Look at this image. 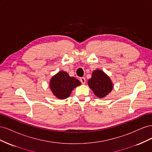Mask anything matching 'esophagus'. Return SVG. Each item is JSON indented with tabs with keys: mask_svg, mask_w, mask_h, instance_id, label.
<instances>
[{
	"mask_svg": "<svg viewBox=\"0 0 152 152\" xmlns=\"http://www.w3.org/2000/svg\"><path fill=\"white\" fill-rule=\"evenodd\" d=\"M80 81L81 82L82 84H84L86 83V79H85V78H84V77H81L80 79Z\"/></svg>",
	"mask_w": 152,
	"mask_h": 152,
	"instance_id": "34e87169",
	"label": "esophagus"
}]
</instances>
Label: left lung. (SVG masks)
Segmentation results:
<instances>
[{"label": "left lung", "mask_w": 152, "mask_h": 152, "mask_svg": "<svg viewBox=\"0 0 152 152\" xmlns=\"http://www.w3.org/2000/svg\"><path fill=\"white\" fill-rule=\"evenodd\" d=\"M88 85L95 95L100 98H104L113 89L109 77L99 70L93 72L92 77L88 80Z\"/></svg>", "instance_id": "obj_1"}]
</instances>
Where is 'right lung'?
I'll return each mask as SVG.
<instances>
[{"instance_id":"obj_1","label":"right lung","mask_w":152,"mask_h":152,"mask_svg":"<svg viewBox=\"0 0 152 152\" xmlns=\"http://www.w3.org/2000/svg\"><path fill=\"white\" fill-rule=\"evenodd\" d=\"M81 84L76 78L71 77L64 71L59 72L52 77L50 82V88L55 96L64 99L70 95L72 90Z\"/></svg>"}]
</instances>
